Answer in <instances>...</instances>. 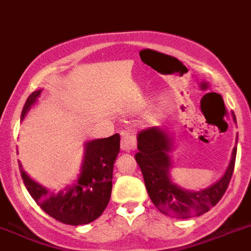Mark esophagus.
<instances>
[{
	"label": "esophagus",
	"instance_id": "1",
	"mask_svg": "<svg viewBox=\"0 0 251 251\" xmlns=\"http://www.w3.org/2000/svg\"><path fill=\"white\" fill-rule=\"evenodd\" d=\"M136 148L135 136L131 131L122 132L121 138V151H132Z\"/></svg>",
	"mask_w": 251,
	"mask_h": 251
}]
</instances>
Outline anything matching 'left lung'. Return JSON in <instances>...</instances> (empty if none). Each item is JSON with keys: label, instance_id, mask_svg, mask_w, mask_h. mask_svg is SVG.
Returning a JSON list of instances; mask_svg holds the SVG:
<instances>
[{"label": "left lung", "instance_id": "8db88e82", "mask_svg": "<svg viewBox=\"0 0 251 251\" xmlns=\"http://www.w3.org/2000/svg\"><path fill=\"white\" fill-rule=\"evenodd\" d=\"M232 117L236 122L235 116ZM174 149L175 138L166 127H151L139 132L135 159L151 201L159 212L175 218H191L207 213L221 201L232 177L237 136L226 171L214 184L201 190H187L175 182L171 176L174 161L170 155Z\"/></svg>", "mask_w": 251, "mask_h": 251}]
</instances>
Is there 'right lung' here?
<instances>
[{"label": "right lung", "mask_w": 251, "mask_h": 251, "mask_svg": "<svg viewBox=\"0 0 251 251\" xmlns=\"http://www.w3.org/2000/svg\"><path fill=\"white\" fill-rule=\"evenodd\" d=\"M42 89L35 90L25 102L22 121L37 104ZM120 151V135L94 139L84 143L83 161L76 178L57 193L31 178L19 162L24 185L35 203L54 220L71 226L88 225L97 220L111 198L113 167Z\"/></svg>", "instance_id": "1"}]
</instances>
